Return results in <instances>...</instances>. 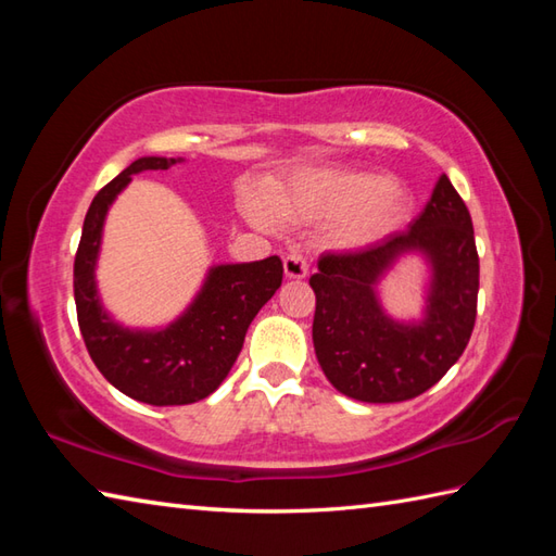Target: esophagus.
<instances>
[{
    "label": "esophagus",
    "mask_w": 556,
    "mask_h": 556,
    "mask_svg": "<svg viewBox=\"0 0 556 556\" xmlns=\"http://www.w3.org/2000/svg\"><path fill=\"white\" fill-rule=\"evenodd\" d=\"M285 275L287 279H305L308 275V263H305V257L301 253H291L285 257Z\"/></svg>",
    "instance_id": "34e87169"
}]
</instances>
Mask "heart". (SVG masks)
I'll list each match as a JSON object with an SVG mask.
<instances>
[{"label": "heart", "mask_w": 556, "mask_h": 556, "mask_svg": "<svg viewBox=\"0 0 556 556\" xmlns=\"http://www.w3.org/2000/svg\"><path fill=\"white\" fill-rule=\"evenodd\" d=\"M271 210L279 219L296 224L339 222L337 243L344 251H363L404 227L413 198L384 172L311 167L293 172L275 188ZM245 215L257 227H275V217L260 200H248Z\"/></svg>", "instance_id": "obj_1"}]
</instances>
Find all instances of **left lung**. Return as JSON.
<instances>
[{"mask_svg": "<svg viewBox=\"0 0 556 556\" xmlns=\"http://www.w3.org/2000/svg\"><path fill=\"white\" fill-rule=\"evenodd\" d=\"M406 256L426 265V305L413 321L389 316L379 296L381 281ZM478 277L473 222L442 174L406 231L361 253L317 260L313 346L327 380L365 404H396L428 392L473 332Z\"/></svg>", "mask_w": 556, "mask_h": 556, "instance_id": "8db88e82", "label": "left lung"}]
</instances>
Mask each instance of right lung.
I'll use <instances>...</instances> for the list:
<instances>
[{
    "label": "right lung",
    "instance_id": "1",
    "mask_svg": "<svg viewBox=\"0 0 556 556\" xmlns=\"http://www.w3.org/2000/svg\"><path fill=\"white\" fill-rule=\"evenodd\" d=\"M184 157H138L92 198L74 263L78 325L104 380L150 406H186L210 396L229 375L257 311L281 287L277 255L212 265L186 311L164 327H126L104 308L98 260L108 212L140 172L169 169Z\"/></svg>",
    "mask_w": 556,
    "mask_h": 556
}]
</instances>
